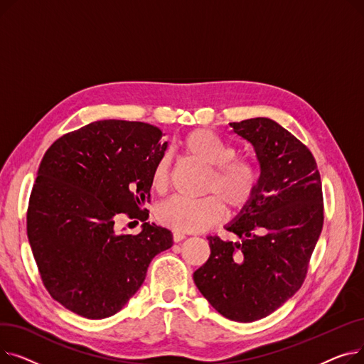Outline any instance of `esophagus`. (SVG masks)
Wrapping results in <instances>:
<instances>
[{"mask_svg":"<svg viewBox=\"0 0 364 364\" xmlns=\"http://www.w3.org/2000/svg\"><path fill=\"white\" fill-rule=\"evenodd\" d=\"M172 239H174V242H181V240H184L186 239V235L184 233H180V232H174L172 233Z\"/></svg>","mask_w":364,"mask_h":364,"instance_id":"obj_1","label":"esophagus"}]
</instances>
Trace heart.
I'll return each instance as SVG.
<instances>
[{
  "label": "heart",
  "instance_id": "heart-1",
  "mask_svg": "<svg viewBox=\"0 0 364 364\" xmlns=\"http://www.w3.org/2000/svg\"><path fill=\"white\" fill-rule=\"evenodd\" d=\"M181 149L209 168L205 192L215 193L200 199L171 198L159 205L161 224L176 232H202L220 223L224 205L237 214L251 203L259 183L258 165L250 158H237L236 147L211 129H195L181 140ZM169 183V156L162 155L151 172V186L165 192Z\"/></svg>",
  "mask_w": 364,
  "mask_h": 364
}]
</instances>
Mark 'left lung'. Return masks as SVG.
<instances>
[{
	"label": "left lung",
	"instance_id": "1",
	"mask_svg": "<svg viewBox=\"0 0 364 364\" xmlns=\"http://www.w3.org/2000/svg\"><path fill=\"white\" fill-rule=\"evenodd\" d=\"M259 162L251 203L209 236L211 255L193 273L200 294L224 317L250 323L276 311L301 288L323 227V193L309 147L269 118L230 122Z\"/></svg>",
	"mask_w": 364,
	"mask_h": 364
}]
</instances>
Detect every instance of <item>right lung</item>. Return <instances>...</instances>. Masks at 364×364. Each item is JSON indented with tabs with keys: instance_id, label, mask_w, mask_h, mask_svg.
I'll return each instance as SVG.
<instances>
[{
	"instance_id": "add662e5",
	"label": "right lung",
	"mask_w": 364,
	"mask_h": 364,
	"mask_svg": "<svg viewBox=\"0 0 364 364\" xmlns=\"http://www.w3.org/2000/svg\"><path fill=\"white\" fill-rule=\"evenodd\" d=\"M158 127L97 121L55 140L38 168L26 228L48 294L85 318L117 314L143 284L150 261L172 246L165 227L147 223L151 172L168 143ZM122 215L139 235L118 232Z\"/></svg>"
}]
</instances>
